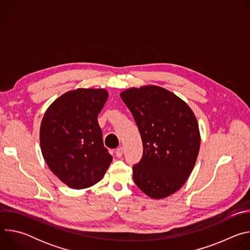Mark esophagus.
I'll return each mask as SVG.
<instances>
[{
    "instance_id": "1",
    "label": "esophagus",
    "mask_w": 250,
    "mask_h": 250,
    "mask_svg": "<svg viewBox=\"0 0 250 250\" xmlns=\"http://www.w3.org/2000/svg\"><path fill=\"white\" fill-rule=\"evenodd\" d=\"M123 154H124V148H123V147H119V148L116 150V155H117V157L121 158V157L123 156Z\"/></svg>"
}]
</instances>
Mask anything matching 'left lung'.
<instances>
[{"instance_id":"left-lung-1","label":"left lung","mask_w":250,"mask_h":250,"mask_svg":"<svg viewBox=\"0 0 250 250\" xmlns=\"http://www.w3.org/2000/svg\"><path fill=\"white\" fill-rule=\"evenodd\" d=\"M121 98L144 146L133 181L152 199L167 198L182 188L197 161L201 135L195 114L181 98L155 85L126 89Z\"/></svg>"}]
</instances>
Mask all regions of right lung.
I'll use <instances>...</instances> for the list:
<instances>
[{"mask_svg":"<svg viewBox=\"0 0 250 250\" xmlns=\"http://www.w3.org/2000/svg\"><path fill=\"white\" fill-rule=\"evenodd\" d=\"M108 97L103 88L71 90L57 98L42 118V156L52 173L70 188L81 190L97 184L113 161L98 124Z\"/></svg>","mask_w":250,"mask_h":250,"instance_id":"1","label":"right lung"}]
</instances>
